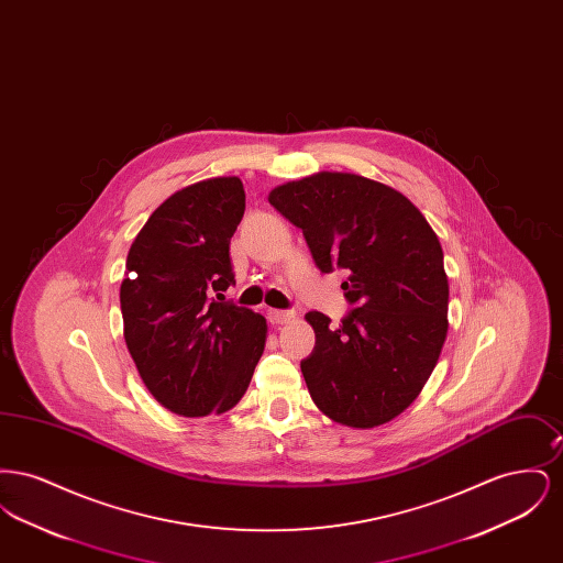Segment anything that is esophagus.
Instances as JSON below:
<instances>
[{
  "instance_id": "1",
  "label": "esophagus",
  "mask_w": 563,
  "mask_h": 563,
  "mask_svg": "<svg viewBox=\"0 0 563 563\" xmlns=\"http://www.w3.org/2000/svg\"><path fill=\"white\" fill-rule=\"evenodd\" d=\"M268 319L272 324H285V322L294 321V310H268Z\"/></svg>"
}]
</instances>
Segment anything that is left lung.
Instances as JSON below:
<instances>
[{"label":"left lung","mask_w":563,"mask_h":563,"mask_svg":"<svg viewBox=\"0 0 563 563\" xmlns=\"http://www.w3.org/2000/svg\"><path fill=\"white\" fill-rule=\"evenodd\" d=\"M268 200L303 232L321 272H349L342 289L354 308L342 324L306 314L317 335L301 361L312 401L352 429L390 422L424 388L448 335L441 242L401 191L352 173L322 170Z\"/></svg>","instance_id":"obj_1"}]
</instances>
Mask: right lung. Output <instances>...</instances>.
<instances>
[{
  "instance_id": "add662e5",
  "label": "right lung",
  "mask_w": 563,
  "mask_h": 563,
  "mask_svg": "<svg viewBox=\"0 0 563 563\" xmlns=\"http://www.w3.org/2000/svg\"><path fill=\"white\" fill-rule=\"evenodd\" d=\"M242 214L239 177L198 181L162 202L126 257V346L154 399L186 418L241 401L266 346V319L221 301L234 285L230 241Z\"/></svg>"
}]
</instances>
